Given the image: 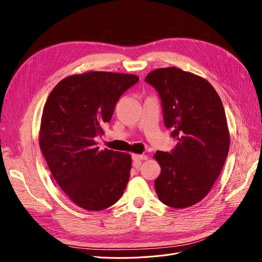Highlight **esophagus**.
<instances>
[{
	"instance_id": "esophagus-1",
	"label": "esophagus",
	"mask_w": 262,
	"mask_h": 262,
	"mask_svg": "<svg viewBox=\"0 0 262 262\" xmlns=\"http://www.w3.org/2000/svg\"><path fill=\"white\" fill-rule=\"evenodd\" d=\"M132 158L134 160V164L135 167H139L141 164V160H146L147 159V156L146 155H139V154H133L132 155Z\"/></svg>"
}]
</instances>
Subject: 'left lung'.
I'll return each mask as SVG.
<instances>
[{
	"mask_svg": "<svg viewBox=\"0 0 262 262\" xmlns=\"http://www.w3.org/2000/svg\"><path fill=\"white\" fill-rule=\"evenodd\" d=\"M145 81L158 91L164 125L177 140L171 153L154 155L161 168L156 193L170 207H190L208 194L228 155L222 101L208 80L175 67L156 69Z\"/></svg>",
	"mask_w": 262,
	"mask_h": 262,
	"instance_id": "obj_1",
	"label": "left lung"
}]
</instances>
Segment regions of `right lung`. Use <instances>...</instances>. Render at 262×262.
Listing matches in <instances>:
<instances>
[{"instance_id":"obj_1","label":"right lung","mask_w":262,"mask_h":262,"mask_svg":"<svg viewBox=\"0 0 262 262\" xmlns=\"http://www.w3.org/2000/svg\"><path fill=\"white\" fill-rule=\"evenodd\" d=\"M134 74L91 71L68 76L46 102L39 145L49 169L74 204L100 211L122 196L129 180L127 153L99 149L94 138L104 134L120 96L135 85Z\"/></svg>"}]
</instances>
